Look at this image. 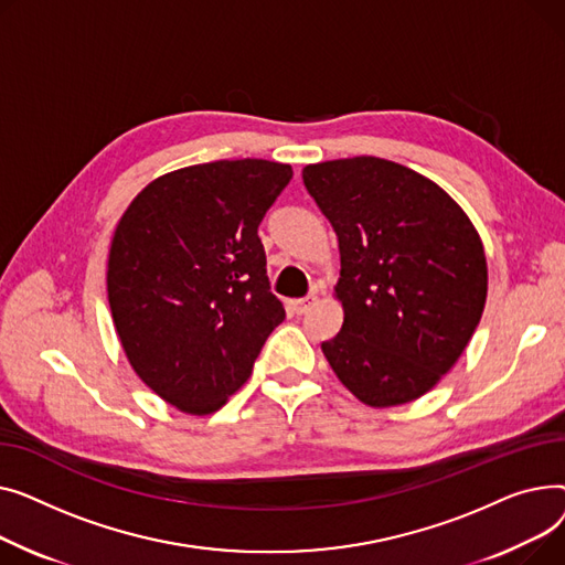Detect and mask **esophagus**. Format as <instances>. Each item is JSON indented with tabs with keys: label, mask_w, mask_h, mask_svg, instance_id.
Wrapping results in <instances>:
<instances>
[{
	"label": "esophagus",
	"mask_w": 565,
	"mask_h": 565,
	"mask_svg": "<svg viewBox=\"0 0 565 565\" xmlns=\"http://www.w3.org/2000/svg\"><path fill=\"white\" fill-rule=\"evenodd\" d=\"M315 303H317V294H308L303 298H296V301H291V310L296 315H306Z\"/></svg>",
	"instance_id": "obj_1"
}]
</instances>
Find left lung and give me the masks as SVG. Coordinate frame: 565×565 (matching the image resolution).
<instances>
[{
  "mask_svg": "<svg viewBox=\"0 0 565 565\" xmlns=\"http://www.w3.org/2000/svg\"><path fill=\"white\" fill-rule=\"evenodd\" d=\"M303 184L340 244L344 323L321 344L326 360L372 408L419 399L481 321L479 232L436 182L381 157L310 163Z\"/></svg>",
  "mask_w": 565,
  "mask_h": 565,
  "instance_id": "8db88e82",
  "label": "left lung"
}]
</instances>
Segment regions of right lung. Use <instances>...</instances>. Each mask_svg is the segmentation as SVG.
<instances>
[{"instance_id": "obj_1", "label": "right lung", "mask_w": 565, "mask_h": 565, "mask_svg": "<svg viewBox=\"0 0 565 565\" xmlns=\"http://www.w3.org/2000/svg\"><path fill=\"white\" fill-rule=\"evenodd\" d=\"M291 175L267 159L186 166L118 221L107 264L116 333L131 370L184 413L218 411L285 319L257 227Z\"/></svg>"}]
</instances>
